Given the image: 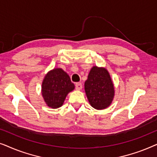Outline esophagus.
<instances>
[{
	"label": "esophagus",
	"mask_w": 157,
	"mask_h": 157,
	"mask_svg": "<svg viewBox=\"0 0 157 157\" xmlns=\"http://www.w3.org/2000/svg\"><path fill=\"white\" fill-rule=\"evenodd\" d=\"M75 86H76V89L78 90V91H80V90L82 89V84L81 83H76Z\"/></svg>",
	"instance_id": "34e87169"
}]
</instances>
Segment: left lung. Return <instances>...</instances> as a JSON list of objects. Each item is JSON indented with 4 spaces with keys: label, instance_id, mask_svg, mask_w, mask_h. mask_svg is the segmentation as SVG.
Here are the masks:
<instances>
[{
    "label": "left lung",
    "instance_id": "1",
    "mask_svg": "<svg viewBox=\"0 0 157 157\" xmlns=\"http://www.w3.org/2000/svg\"><path fill=\"white\" fill-rule=\"evenodd\" d=\"M84 89L90 105L97 110L109 107L114 97V86L109 71L104 67L91 68Z\"/></svg>",
    "mask_w": 157,
    "mask_h": 157
}]
</instances>
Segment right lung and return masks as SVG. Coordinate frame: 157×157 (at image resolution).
Instances as JSON below:
<instances>
[{
	"instance_id": "right-lung-1",
	"label": "right lung",
	"mask_w": 157,
	"mask_h": 157,
	"mask_svg": "<svg viewBox=\"0 0 157 157\" xmlns=\"http://www.w3.org/2000/svg\"><path fill=\"white\" fill-rule=\"evenodd\" d=\"M74 89V84L67 73L61 68H55L45 75L41 94L47 106L58 109L63 104L68 94Z\"/></svg>"
}]
</instances>
